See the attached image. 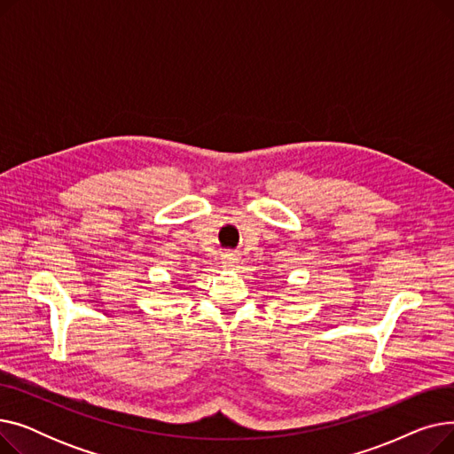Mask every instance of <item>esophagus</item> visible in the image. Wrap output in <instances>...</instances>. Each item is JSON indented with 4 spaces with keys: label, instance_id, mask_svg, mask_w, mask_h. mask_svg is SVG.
<instances>
[{
    "label": "esophagus",
    "instance_id": "34e87169",
    "mask_svg": "<svg viewBox=\"0 0 454 454\" xmlns=\"http://www.w3.org/2000/svg\"><path fill=\"white\" fill-rule=\"evenodd\" d=\"M223 263L226 265V267H235L237 263H239V254H237V252H226L224 255H223Z\"/></svg>",
    "mask_w": 454,
    "mask_h": 454
}]
</instances>
